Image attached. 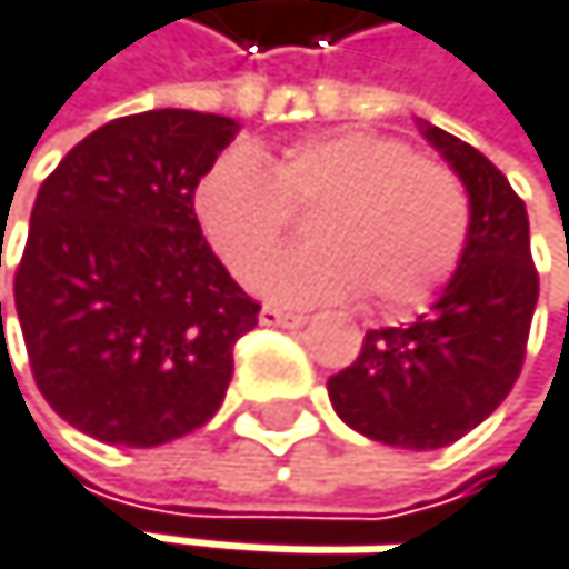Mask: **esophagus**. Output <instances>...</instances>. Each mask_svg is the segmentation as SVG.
I'll return each mask as SVG.
<instances>
[{"label":"esophagus","mask_w":569,"mask_h":569,"mask_svg":"<svg viewBox=\"0 0 569 569\" xmlns=\"http://www.w3.org/2000/svg\"><path fill=\"white\" fill-rule=\"evenodd\" d=\"M258 321L261 325H282V328H300L303 321V315H293V311H282V308H272V303H266V308H261V315H258Z\"/></svg>","instance_id":"esophagus-1"}]
</instances>
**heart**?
<instances>
[{"instance_id": "obj_1", "label": "heart", "mask_w": 569, "mask_h": 569, "mask_svg": "<svg viewBox=\"0 0 569 569\" xmlns=\"http://www.w3.org/2000/svg\"><path fill=\"white\" fill-rule=\"evenodd\" d=\"M196 223L216 258L251 282L308 212V244L276 258L261 290L279 303L363 293L378 311H412L458 272L472 196L448 163L381 132L297 139L272 160L230 150L196 184Z\"/></svg>"}]
</instances>
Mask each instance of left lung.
<instances>
[{"label": "left lung", "instance_id": "1", "mask_svg": "<svg viewBox=\"0 0 569 569\" xmlns=\"http://www.w3.org/2000/svg\"><path fill=\"white\" fill-rule=\"evenodd\" d=\"M423 136L472 196L469 251L427 315L370 328L357 360L328 378L349 427L412 451L455 445L507 399L539 300L528 212L503 170L437 124H423Z\"/></svg>", "mask_w": 569, "mask_h": 569}]
</instances>
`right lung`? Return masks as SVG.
Instances as JSON below:
<instances>
[{
	"label": "right lung",
	"instance_id": "1",
	"mask_svg": "<svg viewBox=\"0 0 569 569\" xmlns=\"http://www.w3.org/2000/svg\"><path fill=\"white\" fill-rule=\"evenodd\" d=\"M237 124L142 111L76 142L30 212L13 297L48 406L104 445L157 448L223 406L254 303L196 223ZM2 318V303H0Z\"/></svg>",
	"mask_w": 569,
	"mask_h": 569
}]
</instances>
